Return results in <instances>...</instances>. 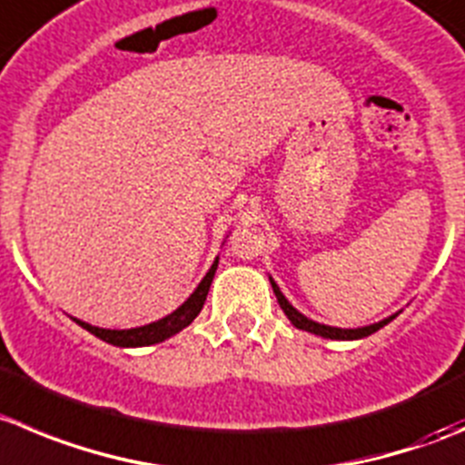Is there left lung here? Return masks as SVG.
I'll use <instances>...</instances> for the list:
<instances>
[{"label": "left lung", "instance_id": "1", "mask_svg": "<svg viewBox=\"0 0 465 465\" xmlns=\"http://www.w3.org/2000/svg\"><path fill=\"white\" fill-rule=\"evenodd\" d=\"M272 281V278H269ZM272 287H273V294H276L278 303H281L282 312L287 315V320L292 322V324L296 326V329L302 331H308V333H315V335H322V338H331V340H358V338H368V335L377 333L381 326H386L388 322L395 320V315L388 317V320L379 322V324H370V326H362V329H335V326H326V324H317V322L308 320L306 315H302V312L296 311L294 306H292L290 302H287L285 296H282L281 287L276 285V282L272 281Z\"/></svg>", "mask_w": 465, "mask_h": 465}]
</instances>
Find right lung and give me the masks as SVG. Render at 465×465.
<instances>
[{
  "label": "right lung",
  "instance_id": "add662e5",
  "mask_svg": "<svg viewBox=\"0 0 465 465\" xmlns=\"http://www.w3.org/2000/svg\"><path fill=\"white\" fill-rule=\"evenodd\" d=\"M216 264H219V258L214 260V264L210 267V272L205 273V278L198 282V287L193 290V294L189 296L187 302H184L178 311H173L171 315L163 317V320L153 322V324L139 326V329H125V331L114 329L112 331V329H97V326L86 324V322H82V320H74V317L73 320L77 322L82 329H86L88 333H93L95 338L104 340V342L114 344V347H148V344L163 342V340L171 338V335H175V333H180L184 326H189L193 320H196L198 312H201V308H203V303H205V299H207V292H210L212 278H214V272H216Z\"/></svg>",
  "mask_w": 465,
  "mask_h": 465
}]
</instances>
